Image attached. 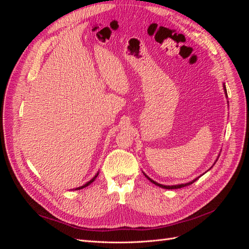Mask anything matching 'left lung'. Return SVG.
<instances>
[{"label": "left lung", "instance_id": "1", "mask_svg": "<svg viewBox=\"0 0 249 249\" xmlns=\"http://www.w3.org/2000/svg\"><path fill=\"white\" fill-rule=\"evenodd\" d=\"M223 89H224V92H225V95L228 96V93H227V88H225V85L223 84ZM144 176H145V178H147V179H149L150 182L152 183H154L155 185H157V186H159V187H161V188H164V189H178V188H183V187H186V186H189V185H191V184H193L195 180H196L197 178H195V179H193V180H191V182H189V183H186V184H180V185H172V186H165V185H162V184H159V183H157V182H155L154 179H152L150 178H148L145 173H144Z\"/></svg>", "mask_w": 249, "mask_h": 249}]
</instances>
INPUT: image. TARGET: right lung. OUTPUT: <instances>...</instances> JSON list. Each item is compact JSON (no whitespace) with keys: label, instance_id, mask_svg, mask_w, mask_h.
Returning <instances> with one entry per match:
<instances>
[{"label":"right lung","instance_id":"obj_1","mask_svg":"<svg viewBox=\"0 0 249 249\" xmlns=\"http://www.w3.org/2000/svg\"><path fill=\"white\" fill-rule=\"evenodd\" d=\"M97 176H99V172H97V173H96V175H95V176L93 177V178H91V179H90L88 183H86L85 185H83V186H81V187H79V188H76V190H80V189H83V188H85V187H87L88 185H90V184H91V183L93 182V180H94V179L96 178V177H97Z\"/></svg>","mask_w":249,"mask_h":249}]
</instances>
